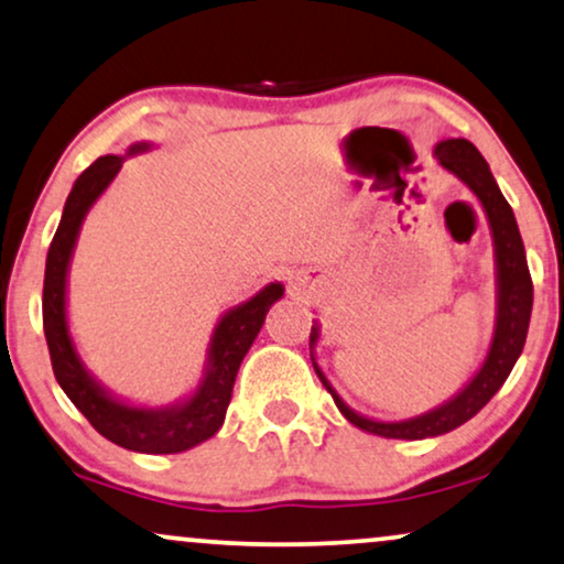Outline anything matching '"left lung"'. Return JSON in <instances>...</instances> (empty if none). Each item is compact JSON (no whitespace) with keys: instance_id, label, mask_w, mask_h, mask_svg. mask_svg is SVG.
I'll return each mask as SVG.
<instances>
[{"instance_id":"left-lung-1","label":"left lung","mask_w":564,"mask_h":564,"mask_svg":"<svg viewBox=\"0 0 564 564\" xmlns=\"http://www.w3.org/2000/svg\"><path fill=\"white\" fill-rule=\"evenodd\" d=\"M435 160L444 170L459 177L469 187L471 195L482 206L487 227L492 235V252H495V325L490 348H487L479 369L471 373V379L456 392L452 400L441 402L438 408L420 412L408 420H377L366 417L343 402V397L329 384L325 371L319 369L314 348L319 343V325L314 322L310 335V352L312 366L317 377L333 400L343 417L360 431L381 435V438H402V441H423L444 435L454 427H459L477 415L487 402L492 400L495 392L506 384L508 373L513 371L518 356H521L523 343H527L531 304H534V286L527 265V250H523L521 231H518L513 208L508 206L506 195L500 193L495 183L490 164L477 152V147L467 139H444L433 149Z\"/></svg>"}]
</instances>
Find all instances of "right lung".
<instances>
[{
	"label": "right lung",
	"instance_id": "right-lung-1",
	"mask_svg": "<svg viewBox=\"0 0 564 564\" xmlns=\"http://www.w3.org/2000/svg\"><path fill=\"white\" fill-rule=\"evenodd\" d=\"M154 149L152 141H137L123 156L108 154L82 172L64 204L62 221L48 247L43 281V333L58 387L82 415L112 444L139 454H180L204 444L224 425L239 366L262 329L265 314L283 296V283H268L247 302L231 306L216 322L206 348V364L198 384L180 400L160 408L133 404L112 394L82 360L69 329V268L82 224L89 208L108 191L112 180L133 154Z\"/></svg>",
	"mask_w": 564,
	"mask_h": 564
}]
</instances>
